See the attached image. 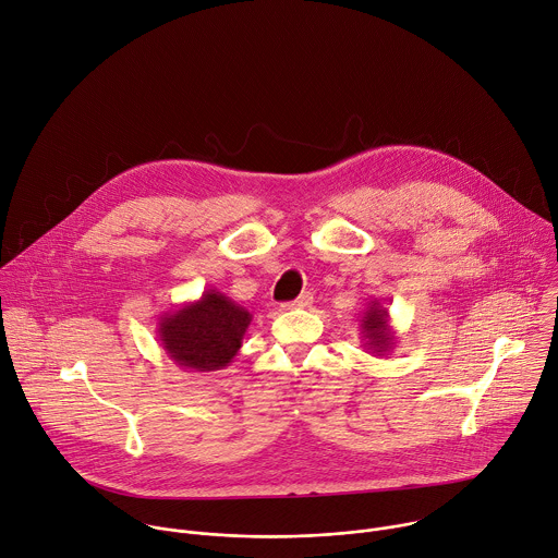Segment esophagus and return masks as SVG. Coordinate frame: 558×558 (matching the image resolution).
<instances>
[{"label":"esophagus","mask_w":558,"mask_h":558,"mask_svg":"<svg viewBox=\"0 0 558 558\" xmlns=\"http://www.w3.org/2000/svg\"><path fill=\"white\" fill-rule=\"evenodd\" d=\"M313 302V295L308 293V291H304L302 295H298L295 300H291V302H287V304H282V308H304V306H308Z\"/></svg>","instance_id":"esophagus-1"}]
</instances>
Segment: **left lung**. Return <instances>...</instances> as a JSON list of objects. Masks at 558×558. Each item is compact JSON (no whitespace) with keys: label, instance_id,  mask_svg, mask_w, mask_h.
Instances as JSON below:
<instances>
[{"label":"left lung","instance_id":"obj_1","mask_svg":"<svg viewBox=\"0 0 558 558\" xmlns=\"http://www.w3.org/2000/svg\"><path fill=\"white\" fill-rule=\"evenodd\" d=\"M360 333H362V347L366 353H373L375 357L388 355L395 347V331L390 327L388 308L381 306L377 298H373L360 317Z\"/></svg>","mask_w":558,"mask_h":558}]
</instances>
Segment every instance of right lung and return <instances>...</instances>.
Segmentation results:
<instances>
[{
  "mask_svg": "<svg viewBox=\"0 0 558 558\" xmlns=\"http://www.w3.org/2000/svg\"><path fill=\"white\" fill-rule=\"evenodd\" d=\"M250 325L252 313L245 306L218 289H205L198 300L158 315L156 336L177 366L209 373L233 362Z\"/></svg>",
  "mask_w": 558,
  "mask_h": 558,
  "instance_id": "add662e5",
  "label": "right lung"
}]
</instances>
